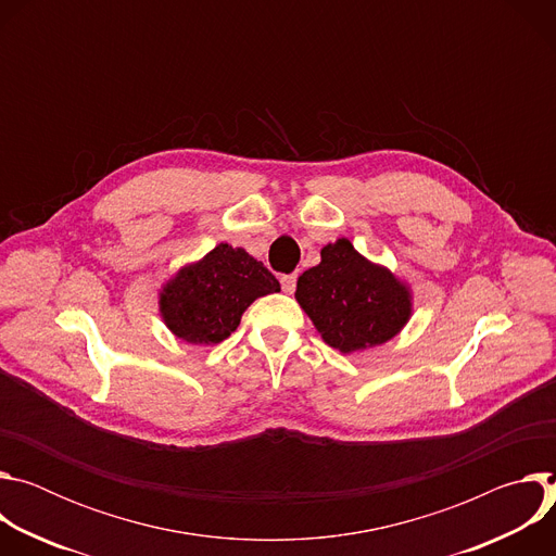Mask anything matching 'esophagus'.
I'll use <instances>...</instances> for the list:
<instances>
[{
	"mask_svg": "<svg viewBox=\"0 0 556 556\" xmlns=\"http://www.w3.org/2000/svg\"><path fill=\"white\" fill-rule=\"evenodd\" d=\"M281 288L286 294H292L296 288V275H283L281 277Z\"/></svg>",
	"mask_w": 556,
	"mask_h": 556,
	"instance_id": "obj_1",
	"label": "esophagus"
}]
</instances>
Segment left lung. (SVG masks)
I'll return each mask as SVG.
<instances>
[{
  "label": "left lung",
  "mask_w": 556,
  "mask_h": 556,
  "mask_svg": "<svg viewBox=\"0 0 556 556\" xmlns=\"http://www.w3.org/2000/svg\"><path fill=\"white\" fill-rule=\"evenodd\" d=\"M294 296L324 341L343 354L387 343L412 316L409 286L345 237L324 247L321 264L299 277Z\"/></svg>",
  "instance_id": "left-lung-1"
}]
</instances>
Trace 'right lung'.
I'll return each instance as SVG.
<instances>
[{"label":"right lung","instance_id":"obj_1","mask_svg":"<svg viewBox=\"0 0 556 556\" xmlns=\"http://www.w3.org/2000/svg\"><path fill=\"white\" fill-rule=\"evenodd\" d=\"M275 275L244 249L217 244L189 264L161 290V314L167 328L193 345H215L230 337L247 307L279 292Z\"/></svg>","mask_w":556,"mask_h":556}]
</instances>
